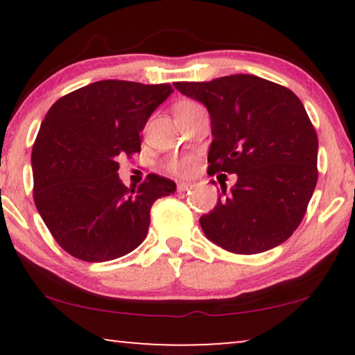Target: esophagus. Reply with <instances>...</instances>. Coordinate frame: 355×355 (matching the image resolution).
<instances>
[{"instance_id":"obj_1","label":"esophagus","mask_w":355,"mask_h":355,"mask_svg":"<svg viewBox=\"0 0 355 355\" xmlns=\"http://www.w3.org/2000/svg\"><path fill=\"white\" fill-rule=\"evenodd\" d=\"M189 189H192V184H187V182H178V191H179V192L189 191Z\"/></svg>"}]
</instances>
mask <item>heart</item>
Instances as JSON below:
<instances>
[{
    "mask_svg": "<svg viewBox=\"0 0 355 355\" xmlns=\"http://www.w3.org/2000/svg\"><path fill=\"white\" fill-rule=\"evenodd\" d=\"M198 103L192 100H184V101H179V103L174 106V114L179 116L182 113H186V111L192 110L193 106H197ZM166 169L169 173L173 174H189L193 169V158L192 157H178V158H173L171 162H168L166 164Z\"/></svg>",
    "mask_w": 355,
    "mask_h": 355,
    "instance_id": "1",
    "label": "heart"
}]
</instances>
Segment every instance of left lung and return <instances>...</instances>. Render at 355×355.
Returning <instances> with one entry per match:
<instances>
[{
    "label": "left lung",
    "instance_id": "8db88e82",
    "mask_svg": "<svg viewBox=\"0 0 355 355\" xmlns=\"http://www.w3.org/2000/svg\"><path fill=\"white\" fill-rule=\"evenodd\" d=\"M174 87L210 113L208 173L237 174L231 192L223 184L215 208L200 218L205 236L241 255L283 244L318 181V137L302 101L288 87L250 74Z\"/></svg>",
    "mask_w": 355,
    "mask_h": 355
}]
</instances>
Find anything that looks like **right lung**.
Wrapping results in <instances>:
<instances>
[{
  "mask_svg": "<svg viewBox=\"0 0 355 355\" xmlns=\"http://www.w3.org/2000/svg\"><path fill=\"white\" fill-rule=\"evenodd\" d=\"M171 85L100 80L61 96L32 148L33 202L55 241L76 259L108 261L142 244L150 208L171 196V179L119 181L121 158L140 153V130Z\"/></svg>",
  "mask_w": 355,
  "mask_h": 355,
  "instance_id": "right-lung-1",
  "label": "right lung"
}]
</instances>
